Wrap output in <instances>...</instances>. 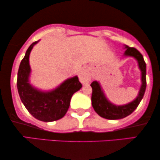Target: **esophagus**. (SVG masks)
<instances>
[{
	"instance_id": "obj_1",
	"label": "esophagus",
	"mask_w": 160,
	"mask_h": 160,
	"mask_svg": "<svg viewBox=\"0 0 160 160\" xmlns=\"http://www.w3.org/2000/svg\"><path fill=\"white\" fill-rule=\"evenodd\" d=\"M79 79L80 81L81 82L82 84H87L91 80V74L88 68H83L81 72H80V75H79Z\"/></svg>"
}]
</instances>
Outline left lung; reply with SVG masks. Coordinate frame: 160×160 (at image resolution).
Segmentation results:
<instances>
[{
    "instance_id": "8db88e82",
    "label": "left lung",
    "mask_w": 160,
    "mask_h": 160,
    "mask_svg": "<svg viewBox=\"0 0 160 160\" xmlns=\"http://www.w3.org/2000/svg\"><path fill=\"white\" fill-rule=\"evenodd\" d=\"M125 50L124 55L133 57L138 62L139 68L141 71V85L140 89L137 98L132 102L122 106H116L108 100L101 88L100 84L98 81H93L91 83L92 88V104L94 111L98 115L108 120H119L130 115L139 106V102L144 96L146 88V64L142 54L134 47L125 46Z\"/></svg>"
}]
</instances>
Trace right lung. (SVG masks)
<instances>
[{
  "label": "right lung",
  "instance_id": "add662e5",
  "mask_svg": "<svg viewBox=\"0 0 160 160\" xmlns=\"http://www.w3.org/2000/svg\"><path fill=\"white\" fill-rule=\"evenodd\" d=\"M38 41L30 45L21 60L18 72V91L22 102L32 116L43 122H52L65 116L72 95L81 88L82 84L75 76L49 92H42L32 86L29 80L31 72L29 59L32 48Z\"/></svg>",
  "mask_w": 160,
  "mask_h": 160
}]
</instances>
